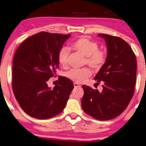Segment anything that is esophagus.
Instances as JSON below:
<instances>
[{
	"instance_id": "34e87169",
	"label": "esophagus",
	"mask_w": 146,
	"mask_h": 146,
	"mask_svg": "<svg viewBox=\"0 0 146 146\" xmlns=\"http://www.w3.org/2000/svg\"><path fill=\"white\" fill-rule=\"evenodd\" d=\"M73 86H74V88H80V87H81L80 85L77 84V83H74V84H73Z\"/></svg>"
}]
</instances>
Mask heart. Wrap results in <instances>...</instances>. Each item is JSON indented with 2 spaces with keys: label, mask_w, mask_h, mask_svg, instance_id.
Here are the masks:
<instances>
[{
  "label": "heart",
  "mask_w": 146,
  "mask_h": 146,
  "mask_svg": "<svg viewBox=\"0 0 146 146\" xmlns=\"http://www.w3.org/2000/svg\"><path fill=\"white\" fill-rule=\"evenodd\" d=\"M71 48L76 52L86 56L85 63L88 64L92 69L99 70L103 67L106 60V52L99 49L96 42L90 39L88 37H80L71 43ZM69 51L67 48L62 47L58 53V61L62 67L68 65ZM92 75V71L87 67L79 69H71L66 73L67 78L75 83H83Z\"/></svg>",
  "instance_id": "1"
}]
</instances>
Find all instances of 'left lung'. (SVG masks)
<instances>
[{
    "instance_id": "left-lung-1",
    "label": "left lung",
    "mask_w": 146,
    "mask_h": 146,
    "mask_svg": "<svg viewBox=\"0 0 146 146\" xmlns=\"http://www.w3.org/2000/svg\"><path fill=\"white\" fill-rule=\"evenodd\" d=\"M107 46L106 60L94 77L102 84L100 92L83 85L84 111L99 121H107L120 115L132 99L136 81L137 60L127 42L119 37L98 34Z\"/></svg>"
}]
</instances>
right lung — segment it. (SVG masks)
I'll return each instance as SVG.
<instances>
[{"mask_svg": "<svg viewBox=\"0 0 146 146\" xmlns=\"http://www.w3.org/2000/svg\"><path fill=\"white\" fill-rule=\"evenodd\" d=\"M71 34L41 32L29 37L17 49L13 61L12 88L25 113L38 119L55 117L64 110L73 84L65 77L50 89L47 81L58 68V53Z\"/></svg>", "mask_w": 146, "mask_h": 146, "instance_id": "1", "label": "right lung"}]
</instances>
